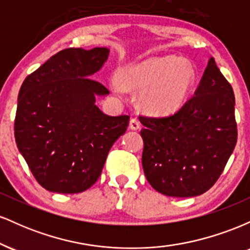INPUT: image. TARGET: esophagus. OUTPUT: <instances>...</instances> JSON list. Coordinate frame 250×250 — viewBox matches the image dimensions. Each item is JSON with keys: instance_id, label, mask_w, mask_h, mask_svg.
<instances>
[{"instance_id": "esophagus-1", "label": "esophagus", "mask_w": 250, "mask_h": 250, "mask_svg": "<svg viewBox=\"0 0 250 250\" xmlns=\"http://www.w3.org/2000/svg\"><path fill=\"white\" fill-rule=\"evenodd\" d=\"M141 127V125H140V121L136 119V117H133V119L130 120V122H129V128L131 129V130H137V129H140Z\"/></svg>"}]
</instances>
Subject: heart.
<instances>
[{
    "label": "heart",
    "mask_w": 250,
    "mask_h": 250,
    "mask_svg": "<svg viewBox=\"0 0 250 250\" xmlns=\"http://www.w3.org/2000/svg\"><path fill=\"white\" fill-rule=\"evenodd\" d=\"M194 82L190 63L175 56H162L125 67L119 79L111 80L110 88L115 94L140 91V103L146 111L170 115L187 102Z\"/></svg>",
    "instance_id": "b5f03b06"
}]
</instances>
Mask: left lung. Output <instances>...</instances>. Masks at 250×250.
<instances>
[{"label":"left lung","mask_w":250,"mask_h":250,"mask_svg":"<svg viewBox=\"0 0 250 250\" xmlns=\"http://www.w3.org/2000/svg\"><path fill=\"white\" fill-rule=\"evenodd\" d=\"M142 167L155 190L193 197L213 187L237 141L235 97L213 57L195 96L174 115L141 117Z\"/></svg>","instance_id":"obj_1"}]
</instances>
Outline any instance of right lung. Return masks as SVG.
<instances>
[{"label":"right lung","mask_w":250,"mask_h":250,"mask_svg":"<svg viewBox=\"0 0 250 250\" xmlns=\"http://www.w3.org/2000/svg\"><path fill=\"white\" fill-rule=\"evenodd\" d=\"M108 48L61 50L27 76L17 99L15 141L37 182L53 193L75 194L101 175L129 116H109L96 105L108 95L90 79L103 67Z\"/></svg>","instance_id":"1"}]
</instances>
